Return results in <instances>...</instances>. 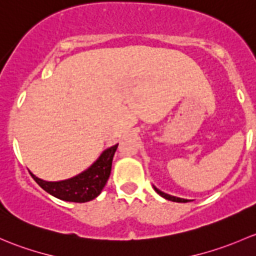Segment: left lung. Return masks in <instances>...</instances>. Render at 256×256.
<instances>
[{"instance_id":"1","label":"left lung","mask_w":256,"mask_h":256,"mask_svg":"<svg viewBox=\"0 0 256 256\" xmlns=\"http://www.w3.org/2000/svg\"><path fill=\"white\" fill-rule=\"evenodd\" d=\"M154 190H155V191L158 192V194H160V196H162V197H164V198L168 200V201H172V202H181V204H186V202H188V201H190V200L180 198V197L170 196V194H165V192H162V191H160V190H158L156 187H155V186H154Z\"/></svg>"}]
</instances>
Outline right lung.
Here are the masks:
<instances>
[{
    "label": "right lung",
    "instance_id": "obj_1",
    "mask_svg": "<svg viewBox=\"0 0 256 256\" xmlns=\"http://www.w3.org/2000/svg\"><path fill=\"white\" fill-rule=\"evenodd\" d=\"M118 144L108 148L88 170L74 178L62 181H44L30 172V176L36 184L52 196L68 202L84 204L96 198L106 185L110 178L112 160Z\"/></svg>",
    "mask_w": 256,
    "mask_h": 256
}]
</instances>
